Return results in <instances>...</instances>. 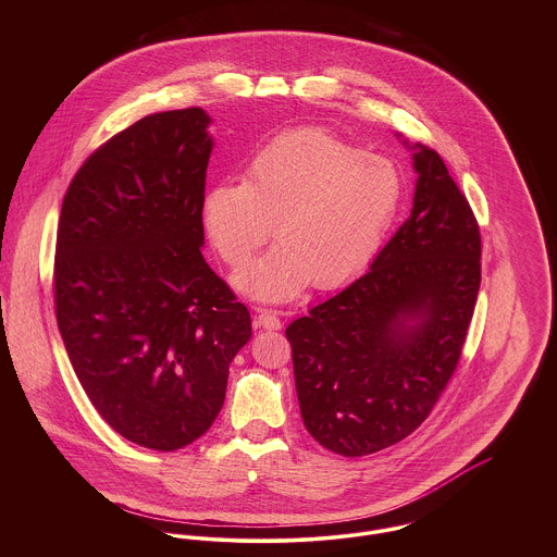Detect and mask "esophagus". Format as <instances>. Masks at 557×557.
Instances as JSON below:
<instances>
[{
    "label": "esophagus",
    "mask_w": 557,
    "mask_h": 557,
    "mask_svg": "<svg viewBox=\"0 0 557 557\" xmlns=\"http://www.w3.org/2000/svg\"><path fill=\"white\" fill-rule=\"evenodd\" d=\"M255 323H257L259 327H265V330H281V325H283L278 313L272 311V309H259V313H257V318H255Z\"/></svg>",
    "instance_id": "1"
}]
</instances>
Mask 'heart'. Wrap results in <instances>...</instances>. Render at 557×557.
Segmentation results:
<instances>
[{
	"label": "heart",
	"mask_w": 557,
	"mask_h": 557,
	"mask_svg": "<svg viewBox=\"0 0 557 557\" xmlns=\"http://www.w3.org/2000/svg\"><path fill=\"white\" fill-rule=\"evenodd\" d=\"M391 160L323 133L292 131L265 144L239 182L212 186L201 203L206 236L230 268L265 244H281L236 274L257 300L294 298L307 281L332 287L354 276L380 248L400 208Z\"/></svg>",
	"instance_id": "b5f03b06"
}]
</instances>
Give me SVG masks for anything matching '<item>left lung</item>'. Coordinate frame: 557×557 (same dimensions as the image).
Wrapping results in <instances>:
<instances>
[{
	"label": "left lung",
	"mask_w": 557,
	"mask_h": 557,
	"mask_svg": "<svg viewBox=\"0 0 557 557\" xmlns=\"http://www.w3.org/2000/svg\"><path fill=\"white\" fill-rule=\"evenodd\" d=\"M413 208L371 270L285 330L307 431L343 457L411 435L448 386L480 289L476 216L418 144Z\"/></svg>",
	"instance_id": "8db88e82"
}]
</instances>
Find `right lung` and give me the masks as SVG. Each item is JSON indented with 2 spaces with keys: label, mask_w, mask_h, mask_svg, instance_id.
Returning <instances> with one entry per match:
<instances>
[{
  "label": "right lung",
  "mask_w": 557,
  "mask_h": 557,
  "mask_svg": "<svg viewBox=\"0 0 557 557\" xmlns=\"http://www.w3.org/2000/svg\"><path fill=\"white\" fill-rule=\"evenodd\" d=\"M203 109L146 115L91 152L62 203L53 302L96 411L133 444L171 453L219 416L250 313L201 255Z\"/></svg>",
  "instance_id": "obj_1"
}]
</instances>
